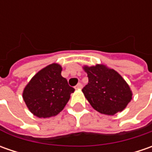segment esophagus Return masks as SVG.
Wrapping results in <instances>:
<instances>
[{
	"label": "esophagus",
	"instance_id": "obj_1",
	"mask_svg": "<svg viewBox=\"0 0 152 152\" xmlns=\"http://www.w3.org/2000/svg\"><path fill=\"white\" fill-rule=\"evenodd\" d=\"M82 86H83V85H82L81 83H79L78 85L75 86V89H81V88H82Z\"/></svg>",
	"mask_w": 152,
	"mask_h": 152
}]
</instances>
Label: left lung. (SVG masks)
<instances>
[{
	"mask_svg": "<svg viewBox=\"0 0 152 152\" xmlns=\"http://www.w3.org/2000/svg\"><path fill=\"white\" fill-rule=\"evenodd\" d=\"M84 68L89 82L82 91L92 107L106 115L123 111L131 101L132 92L121 75L103 65Z\"/></svg>",
	"mask_w": 152,
	"mask_h": 152,
	"instance_id": "8db88e82",
	"label": "left lung"
}]
</instances>
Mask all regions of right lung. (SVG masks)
Here are the masks:
<instances>
[{"label": "right lung", "instance_id": "add662e5", "mask_svg": "<svg viewBox=\"0 0 152 152\" xmlns=\"http://www.w3.org/2000/svg\"><path fill=\"white\" fill-rule=\"evenodd\" d=\"M61 67L50 64L36 73L25 87L23 97L29 111L38 118H50L61 112L74 88L61 75Z\"/></svg>", "mask_w": 152, "mask_h": 152}]
</instances>
